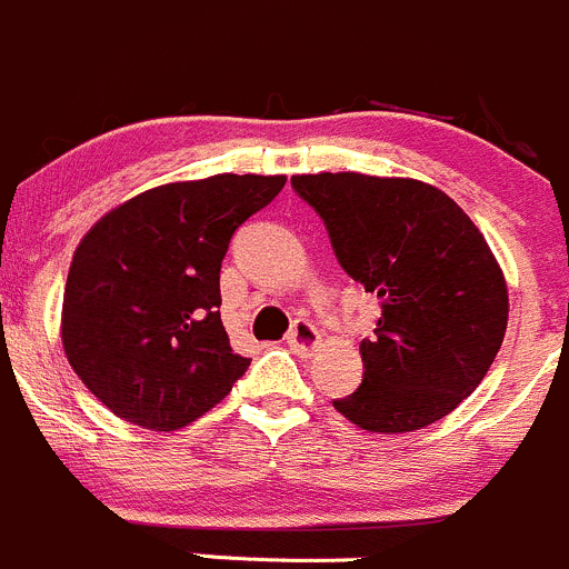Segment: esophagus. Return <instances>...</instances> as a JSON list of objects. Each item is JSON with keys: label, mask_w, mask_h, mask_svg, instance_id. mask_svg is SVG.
Returning a JSON list of instances; mask_svg holds the SVG:
<instances>
[{"label": "esophagus", "mask_w": 569, "mask_h": 569, "mask_svg": "<svg viewBox=\"0 0 569 569\" xmlns=\"http://www.w3.org/2000/svg\"><path fill=\"white\" fill-rule=\"evenodd\" d=\"M287 346H290V351L298 353V357H312L320 348V331L315 329V323H309V320H296L292 329L287 331Z\"/></svg>", "instance_id": "esophagus-1"}]
</instances>
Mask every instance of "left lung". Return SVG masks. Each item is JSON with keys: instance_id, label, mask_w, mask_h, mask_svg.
Returning <instances> with one entry per match:
<instances>
[{"instance_id": "1", "label": "left lung", "mask_w": 569, "mask_h": 569, "mask_svg": "<svg viewBox=\"0 0 569 569\" xmlns=\"http://www.w3.org/2000/svg\"><path fill=\"white\" fill-rule=\"evenodd\" d=\"M292 190L329 229L342 271L381 303L365 376L335 401L376 435L418 431L481 385L506 335L503 271L468 212L435 184L357 171L301 173Z\"/></svg>"}]
</instances>
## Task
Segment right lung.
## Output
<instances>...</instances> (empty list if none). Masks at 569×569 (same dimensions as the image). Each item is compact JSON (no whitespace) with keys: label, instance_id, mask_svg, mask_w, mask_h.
I'll return each instance as SVG.
<instances>
[{"label":"right lung","instance_id":"add662e5","mask_svg":"<svg viewBox=\"0 0 569 569\" xmlns=\"http://www.w3.org/2000/svg\"><path fill=\"white\" fill-rule=\"evenodd\" d=\"M287 177L216 173L160 184L101 216L63 292L66 357L118 418L177 431L229 396L251 359L221 323V262L234 229Z\"/></svg>","mask_w":569,"mask_h":569}]
</instances>
